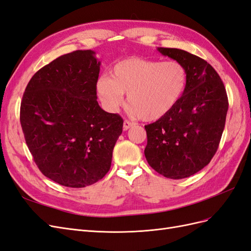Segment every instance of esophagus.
Returning a JSON list of instances; mask_svg holds the SVG:
<instances>
[{
	"instance_id": "1",
	"label": "esophagus",
	"mask_w": 251,
	"mask_h": 251,
	"mask_svg": "<svg viewBox=\"0 0 251 251\" xmlns=\"http://www.w3.org/2000/svg\"><path fill=\"white\" fill-rule=\"evenodd\" d=\"M133 125H134V124H133V123H131V121L125 120V121H124V130H125V131L128 130V128H130Z\"/></svg>"
}]
</instances>
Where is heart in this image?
I'll use <instances>...</instances> for the list:
<instances>
[{"label": "heart", "instance_id": "obj_1", "mask_svg": "<svg viewBox=\"0 0 251 251\" xmlns=\"http://www.w3.org/2000/svg\"><path fill=\"white\" fill-rule=\"evenodd\" d=\"M101 76L96 90L105 110L115 112L127 93L128 111L146 121L164 117L177 105L187 85L186 68L177 60L128 57Z\"/></svg>", "mask_w": 251, "mask_h": 251}]
</instances>
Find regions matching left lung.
I'll return each instance as SVG.
<instances>
[{
    "label": "left lung",
    "instance_id": "obj_1",
    "mask_svg": "<svg viewBox=\"0 0 251 251\" xmlns=\"http://www.w3.org/2000/svg\"><path fill=\"white\" fill-rule=\"evenodd\" d=\"M186 68L187 85L168 115L144 126V155L157 173L187 178L206 166L219 148L228 110L222 79L206 60L176 48L157 49Z\"/></svg>",
    "mask_w": 251,
    "mask_h": 251
}]
</instances>
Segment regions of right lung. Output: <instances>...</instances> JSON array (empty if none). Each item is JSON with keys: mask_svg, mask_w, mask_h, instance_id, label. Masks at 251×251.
Instances as JSON below:
<instances>
[{"mask_svg": "<svg viewBox=\"0 0 251 251\" xmlns=\"http://www.w3.org/2000/svg\"><path fill=\"white\" fill-rule=\"evenodd\" d=\"M100 62L92 50L57 57L29 80L20 120L37 168L56 183L86 187L111 168L124 119L97 102Z\"/></svg>", "mask_w": 251, "mask_h": 251, "instance_id": "right-lung-1", "label": "right lung"}]
</instances>
